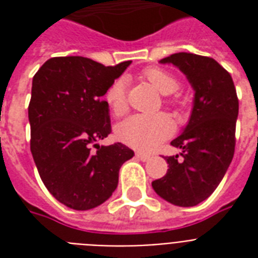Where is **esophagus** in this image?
<instances>
[{"label": "esophagus", "mask_w": 258, "mask_h": 258, "mask_svg": "<svg viewBox=\"0 0 258 258\" xmlns=\"http://www.w3.org/2000/svg\"><path fill=\"white\" fill-rule=\"evenodd\" d=\"M137 158L138 159H141V161H143V162H147V161H150V155L149 154H143V153H137Z\"/></svg>", "instance_id": "1"}]
</instances>
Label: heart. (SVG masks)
Returning a JSON list of instances; mask_svg holds the SVG:
<instances>
[{
	"label": "heart",
	"instance_id": "1",
	"mask_svg": "<svg viewBox=\"0 0 258 258\" xmlns=\"http://www.w3.org/2000/svg\"><path fill=\"white\" fill-rule=\"evenodd\" d=\"M142 78L162 95H169L179 87V80L169 71L158 67H150L142 72ZM109 109L115 116H121L127 111V83L125 79L113 80L104 93ZM165 101L172 107H180L183 100L178 95L167 96ZM174 121L167 113L154 116L134 115L117 125L116 135L123 143L142 151H151L169 139L174 133Z\"/></svg>",
	"mask_w": 258,
	"mask_h": 258
}]
</instances>
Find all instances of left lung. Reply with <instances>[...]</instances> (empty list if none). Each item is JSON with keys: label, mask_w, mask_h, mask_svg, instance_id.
I'll use <instances>...</instances> for the list:
<instances>
[{"label": "left lung", "mask_w": 258, "mask_h": 258, "mask_svg": "<svg viewBox=\"0 0 258 258\" xmlns=\"http://www.w3.org/2000/svg\"><path fill=\"white\" fill-rule=\"evenodd\" d=\"M161 62L178 67L196 91L188 124L171 146L180 157H166L165 176L153 180L158 196L176 206H196L210 197L234 155L238 97L228 71L208 56L179 52Z\"/></svg>", "instance_id": "8db88e82"}]
</instances>
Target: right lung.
Returning a JSON list of instances; mask_svg holds the SVG:
<instances>
[{
  "label": "right lung",
  "instance_id": "1",
  "mask_svg": "<svg viewBox=\"0 0 258 258\" xmlns=\"http://www.w3.org/2000/svg\"><path fill=\"white\" fill-rule=\"evenodd\" d=\"M130 64L105 67L82 56L52 57L33 76L30 151L48 191L68 208L88 210L105 202L116 188L121 165L134 157L121 143H96L111 133L103 96Z\"/></svg>",
  "mask_w": 258,
  "mask_h": 258
}]
</instances>
